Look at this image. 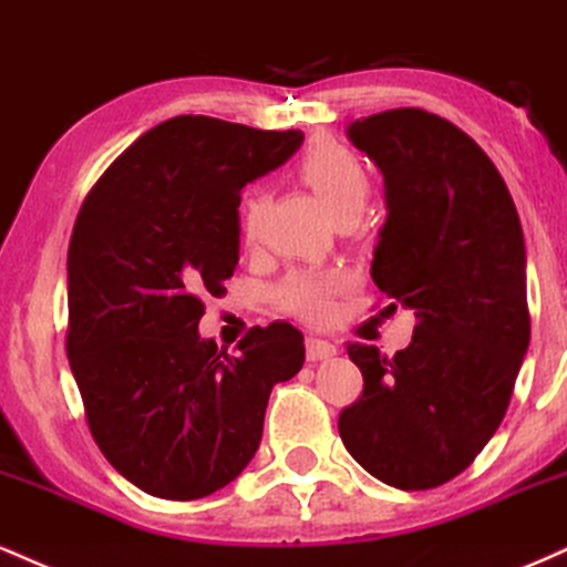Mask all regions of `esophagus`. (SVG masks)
<instances>
[{"label":"esophagus","mask_w":567,"mask_h":567,"mask_svg":"<svg viewBox=\"0 0 567 567\" xmlns=\"http://www.w3.org/2000/svg\"><path fill=\"white\" fill-rule=\"evenodd\" d=\"M305 348H308V361L310 363L326 361V358H334L337 355V344L326 342V339H318V337H308Z\"/></svg>","instance_id":"34e87169"}]
</instances>
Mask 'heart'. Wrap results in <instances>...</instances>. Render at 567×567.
Wrapping results in <instances>:
<instances>
[{
	"label": "heart",
	"mask_w": 567,
	"mask_h": 567,
	"mask_svg": "<svg viewBox=\"0 0 567 567\" xmlns=\"http://www.w3.org/2000/svg\"><path fill=\"white\" fill-rule=\"evenodd\" d=\"M297 177L316 193L318 202L329 212L331 219L361 217L365 202H369V172L355 153L344 145L323 143L310 145L297 164ZM262 196L249 190L241 202V238L246 244H255L262 228ZM339 289L337 272H295L286 278L281 289V302L286 310L297 312L302 318H323L329 312V299Z\"/></svg>",
	"instance_id": "1"
}]
</instances>
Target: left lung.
<instances>
[{
    "label": "left lung",
    "instance_id": "8db88e82",
    "mask_svg": "<svg viewBox=\"0 0 567 567\" xmlns=\"http://www.w3.org/2000/svg\"><path fill=\"white\" fill-rule=\"evenodd\" d=\"M348 137L384 177L371 278L416 326L392 358L348 344L363 395L339 414V435L377 481L435 488L494 437L528 352L520 217L481 145L435 113H374Z\"/></svg>",
    "mask_w": 567,
    "mask_h": 567
}]
</instances>
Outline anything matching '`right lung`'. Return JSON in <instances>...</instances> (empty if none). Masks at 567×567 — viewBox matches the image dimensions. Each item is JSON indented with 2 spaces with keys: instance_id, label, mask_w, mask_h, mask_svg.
<instances>
[{
  "instance_id": "add662e5",
  "label": "right lung",
  "mask_w": 567,
  "mask_h": 567,
  "mask_svg": "<svg viewBox=\"0 0 567 567\" xmlns=\"http://www.w3.org/2000/svg\"><path fill=\"white\" fill-rule=\"evenodd\" d=\"M305 135L175 116L137 137L79 212L69 246V361L105 458L145 494L204 498L262 441L272 384L302 369L305 339L270 323L236 355L198 334L204 295L238 265L241 188Z\"/></svg>"
}]
</instances>
